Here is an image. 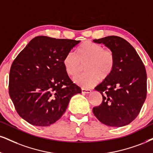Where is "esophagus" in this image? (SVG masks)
I'll return each instance as SVG.
<instances>
[{
    "label": "esophagus",
    "mask_w": 153,
    "mask_h": 153,
    "mask_svg": "<svg viewBox=\"0 0 153 153\" xmlns=\"http://www.w3.org/2000/svg\"><path fill=\"white\" fill-rule=\"evenodd\" d=\"M91 91L90 89H86V88H82V94H89Z\"/></svg>",
    "instance_id": "34e87169"
}]
</instances>
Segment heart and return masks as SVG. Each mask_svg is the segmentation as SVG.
<instances>
[{
  "mask_svg": "<svg viewBox=\"0 0 153 153\" xmlns=\"http://www.w3.org/2000/svg\"><path fill=\"white\" fill-rule=\"evenodd\" d=\"M66 72L74 77L85 65V73L74 79L79 86L91 88L100 79L105 80L112 74L115 67L114 54L109 50H104L102 45L86 41L76 49V54L69 52L63 59Z\"/></svg>",
  "mask_w": 153,
  "mask_h": 153,
  "instance_id": "1",
  "label": "heart"
}]
</instances>
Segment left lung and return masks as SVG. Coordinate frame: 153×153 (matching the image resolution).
Instances as JSON below:
<instances>
[{"instance_id": "obj_1", "label": "left lung", "mask_w": 153, "mask_h": 153, "mask_svg": "<svg viewBox=\"0 0 153 153\" xmlns=\"http://www.w3.org/2000/svg\"><path fill=\"white\" fill-rule=\"evenodd\" d=\"M93 41L107 47L115 58L111 75L95 88L103 101L93 108L94 116L111 127L128 125L137 116L146 101V68L134 48L122 37L113 35Z\"/></svg>"}]
</instances>
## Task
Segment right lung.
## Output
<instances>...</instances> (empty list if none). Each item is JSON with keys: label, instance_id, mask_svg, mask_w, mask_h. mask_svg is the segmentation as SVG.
<instances>
[{"label": "right lung", "instance_id": "1", "mask_svg": "<svg viewBox=\"0 0 153 153\" xmlns=\"http://www.w3.org/2000/svg\"><path fill=\"white\" fill-rule=\"evenodd\" d=\"M80 40L33 38L11 65L9 94L19 116L35 126H49L65 114L71 98L82 93L63 59Z\"/></svg>", "mask_w": 153, "mask_h": 153}]
</instances>
